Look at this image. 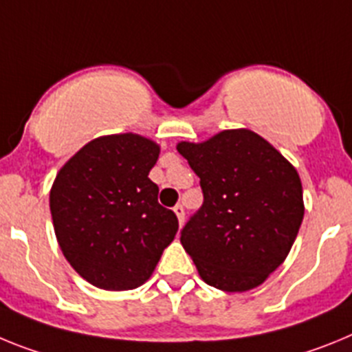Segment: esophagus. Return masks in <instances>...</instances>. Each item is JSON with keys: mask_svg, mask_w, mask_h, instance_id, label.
I'll return each mask as SVG.
<instances>
[{"mask_svg": "<svg viewBox=\"0 0 352 352\" xmlns=\"http://www.w3.org/2000/svg\"><path fill=\"white\" fill-rule=\"evenodd\" d=\"M173 212L177 214L179 225H184V207H182V206H175V207H173Z\"/></svg>", "mask_w": 352, "mask_h": 352, "instance_id": "34e87169", "label": "esophagus"}]
</instances>
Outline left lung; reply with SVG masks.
<instances>
[{"instance_id":"left-lung-1","label":"left lung","mask_w":352,"mask_h":352,"mask_svg":"<svg viewBox=\"0 0 352 352\" xmlns=\"http://www.w3.org/2000/svg\"><path fill=\"white\" fill-rule=\"evenodd\" d=\"M177 151L200 177L204 206L180 243L207 285L246 292L285 262L305 216L292 164L261 134L227 129Z\"/></svg>"}]
</instances>
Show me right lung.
<instances>
[{
  "label": "right lung",
  "instance_id": "right-lung-1",
  "mask_svg": "<svg viewBox=\"0 0 352 352\" xmlns=\"http://www.w3.org/2000/svg\"><path fill=\"white\" fill-rule=\"evenodd\" d=\"M159 145L142 134H108L81 146L56 173L49 207L63 256L104 290H131L152 276L179 221L159 206L148 172Z\"/></svg>",
  "mask_w": 352,
  "mask_h": 352
}]
</instances>
